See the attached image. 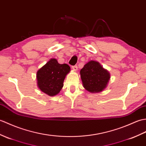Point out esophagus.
I'll list each match as a JSON object with an SVG mask.
<instances>
[{
	"instance_id": "obj_1",
	"label": "esophagus",
	"mask_w": 146,
	"mask_h": 146,
	"mask_svg": "<svg viewBox=\"0 0 146 146\" xmlns=\"http://www.w3.org/2000/svg\"><path fill=\"white\" fill-rule=\"evenodd\" d=\"M72 69L74 70V71H77L78 70V66L77 65H74V66H72Z\"/></svg>"
}]
</instances>
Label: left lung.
Masks as SVG:
<instances>
[{"mask_svg": "<svg viewBox=\"0 0 146 146\" xmlns=\"http://www.w3.org/2000/svg\"><path fill=\"white\" fill-rule=\"evenodd\" d=\"M83 87L91 93L101 92L110 80V73L95 61H90L80 70Z\"/></svg>", "mask_w": 146, "mask_h": 146, "instance_id": "8db88e82", "label": "left lung"}]
</instances>
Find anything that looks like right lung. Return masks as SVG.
I'll return each instance as SVG.
<instances>
[{
    "instance_id": "obj_1",
    "label": "right lung",
    "mask_w": 146,
    "mask_h": 146,
    "mask_svg": "<svg viewBox=\"0 0 146 146\" xmlns=\"http://www.w3.org/2000/svg\"><path fill=\"white\" fill-rule=\"evenodd\" d=\"M70 72L67 64H60L55 58L50 59L36 72L37 85L42 92L53 96L60 93L66 74Z\"/></svg>"
}]
</instances>
